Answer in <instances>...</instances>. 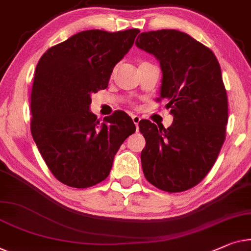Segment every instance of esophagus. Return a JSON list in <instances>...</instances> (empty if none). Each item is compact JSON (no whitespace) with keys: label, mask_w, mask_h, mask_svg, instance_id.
<instances>
[{"label":"esophagus","mask_w":251,"mask_h":251,"mask_svg":"<svg viewBox=\"0 0 251 251\" xmlns=\"http://www.w3.org/2000/svg\"><path fill=\"white\" fill-rule=\"evenodd\" d=\"M132 121L134 125H136V128L138 130V125H139L140 122V117H138V115H132Z\"/></svg>","instance_id":"1"}]
</instances>
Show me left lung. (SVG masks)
Returning a JSON list of instances; mask_svg holds the SVG:
<instances>
[{"label":"left lung","instance_id":"1","mask_svg":"<svg viewBox=\"0 0 251 251\" xmlns=\"http://www.w3.org/2000/svg\"><path fill=\"white\" fill-rule=\"evenodd\" d=\"M136 45L154 54L163 72L157 101L173 115L169 128L139 122L146 139L144 176L166 192L197 186L213 168L225 140L227 95L215 54L186 32L174 29L141 32Z\"/></svg>","mask_w":251,"mask_h":251}]
</instances>
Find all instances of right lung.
<instances>
[{
    "instance_id": "1",
    "label": "right lung",
    "mask_w": 251,
    "mask_h": 251,
    "mask_svg": "<svg viewBox=\"0 0 251 251\" xmlns=\"http://www.w3.org/2000/svg\"><path fill=\"white\" fill-rule=\"evenodd\" d=\"M139 29L78 32L43 54L30 94V130L47 168L60 182L88 188L106 179L114 155L136 126L126 112L103 122L89 111L90 95L105 89L114 65Z\"/></svg>"
}]
</instances>
